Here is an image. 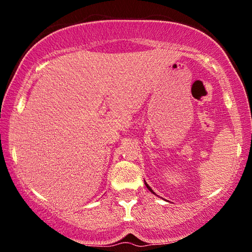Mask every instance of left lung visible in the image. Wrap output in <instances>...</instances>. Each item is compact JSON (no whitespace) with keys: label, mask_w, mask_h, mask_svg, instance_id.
<instances>
[{"label":"left lung","mask_w":252,"mask_h":252,"mask_svg":"<svg viewBox=\"0 0 252 252\" xmlns=\"http://www.w3.org/2000/svg\"><path fill=\"white\" fill-rule=\"evenodd\" d=\"M144 183H146V182H144ZM146 186H147V188H148V189H149V190H150V191H151V192H152V193H155V192H153V191H152V189H151V188H150V187H149V186H148V183H146Z\"/></svg>","instance_id":"obj_1"}]
</instances>
